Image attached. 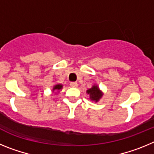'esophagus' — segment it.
Returning a JSON list of instances; mask_svg holds the SVG:
<instances>
[{
    "label": "esophagus",
    "instance_id": "1",
    "mask_svg": "<svg viewBox=\"0 0 154 154\" xmlns=\"http://www.w3.org/2000/svg\"><path fill=\"white\" fill-rule=\"evenodd\" d=\"M70 85L72 87H77L78 86V83L75 82H70Z\"/></svg>",
    "mask_w": 154,
    "mask_h": 154
}]
</instances>
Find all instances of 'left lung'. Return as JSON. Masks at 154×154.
<instances>
[{
    "instance_id": "left-lung-1",
    "label": "left lung",
    "mask_w": 154,
    "mask_h": 154,
    "mask_svg": "<svg viewBox=\"0 0 154 154\" xmlns=\"http://www.w3.org/2000/svg\"><path fill=\"white\" fill-rule=\"evenodd\" d=\"M87 93L89 94L91 100L96 102L99 101V99H100V98L102 97V96H103L102 92H100L99 89L98 88V86H96V85H94V86H92V88L88 89V90H87Z\"/></svg>"
}]
</instances>
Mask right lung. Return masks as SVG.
Here are the masks:
<instances>
[{"instance_id":"right-lung-1","label":"right lung","mask_w":154,"mask_h":154,"mask_svg":"<svg viewBox=\"0 0 154 154\" xmlns=\"http://www.w3.org/2000/svg\"><path fill=\"white\" fill-rule=\"evenodd\" d=\"M62 88V85H55V87L53 88V91L54 90H59Z\"/></svg>"}]
</instances>
